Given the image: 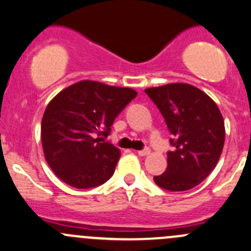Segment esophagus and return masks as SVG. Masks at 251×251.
Returning <instances> with one entry per match:
<instances>
[{
	"label": "esophagus",
	"instance_id": "obj_1",
	"mask_svg": "<svg viewBox=\"0 0 251 251\" xmlns=\"http://www.w3.org/2000/svg\"><path fill=\"white\" fill-rule=\"evenodd\" d=\"M150 153H151L150 148H143V150L138 151L137 154H138V155H147V154H150Z\"/></svg>",
	"mask_w": 251,
	"mask_h": 251
}]
</instances>
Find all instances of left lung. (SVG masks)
I'll return each mask as SVG.
<instances>
[{"label": "left lung", "instance_id": "left-lung-1", "mask_svg": "<svg viewBox=\"0 0 251 251\" xmlns=\"http://www.w3.org/2000/svg\"><path fill=\"white\" fill-rule=\"evenodd\" d=\"M145 92L172 135L167 170L153 180L168 191L190 190L220 159L226 136L222 114L207 94L190 84H165Z\"/></svg>", "mask_w": 251, "mask_h": 251}]
</instances>
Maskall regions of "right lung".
<instances>
[{"instance_id": "obj_1", "label": "right lung", "mask_w": 251, "mask_h": 251, "mask_svg": "<svg viewBox=\"0 0 251 251\" xmlns=\"http://www.w3.org/2000/svg\"><path fill=\"white\" fill-rule=\"evenodd\" d=\"M136 96L131 88L81 81L49 103L41 120V142L58 179L76 189H92L113 176L120 151L104 138Z\"/></svg>"}]
</instances>
